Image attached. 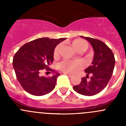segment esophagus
<instances>
[{"instance_id":"34e87169","label":"esophagus","mask_w":126,"mask_h":126,"mask_svg":"<svg viewBox=\"0 0 126 126\" xmlns=\"http://www.w3.org/2000/svg\"><path fill=\"white\" fill-rule=\"evenodd\" d=\"M64 74H65V75H67L68 77H72V74H69V73H66V72H64Z\"/></svg>"}]
</instances>
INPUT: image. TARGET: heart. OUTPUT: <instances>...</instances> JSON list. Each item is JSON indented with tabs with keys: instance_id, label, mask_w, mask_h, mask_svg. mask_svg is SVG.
Listing matches in <instances>:
<instances>
[{
	"instance_id": "obj_1",
	"label": "heart",
	"mask_w": 126,
	"mask_h": 126,
	"mask_svg": "<svg viewBox=\"0 0 126 126\" xmlns=\"http://www.w3.org/2000/svg\"><path fill=\"white\" fill-rule=\"evenodd\" d=\"M72 46L77 51H79L82 49H87L88 44L87 42L81 39H77L72 42ZM59 46H57L54 51V56L58 55ZM85 66V63L82 61H73V60L64 59L58 64V67L60 70L64 72L74 73L81 69Z\"/></svg>"
}]
</instances>
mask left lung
Instances as JSON below:
<instances>
[{
	"instance_id": "8db88e82",
	"label": "left lung",
	"mask_w": 126,
	"mask_h": 126,
	"mask_svg": "<svg viewBox=\"0 0 126 126\" xmlns=\"http://www.w3.org/2000/svg\"><path fill=\"white\" fill-rule=\"evenodd\" d=\"M80 37L90 43L94 56L92 65L85 70L87 73L86 77L82 78L80 84L74 86L73 88L80 94L93 96L101 92L110 81L114 67V56L112 51L101 41L89 37ZM89 75L91 76L90 78Z\"/></svg>"
}]
</instances>
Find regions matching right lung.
I'll use <instances>...</instances> for the list:
<instances>
[{
	"mask_svg": "<svg viewBox=\"0 0 126 126\" xmlns=\"http://www.w3.org/2000/svg\"><path fill=\"white\" fill-rule=\"evenodd\" d=\"M66 38L34 39L21 46L13 59V67L17 80L26 92L34 96H43L55 88L60 74L49 68L54 60V49ZM47 68L53 72L49 78L41 76L40 72Z\"/></svg>",
	"mask_w": 126,
	"mask_h": 126,
	"instance_id": "obj_1",
	"label": "right lung"
}]
</instances>
